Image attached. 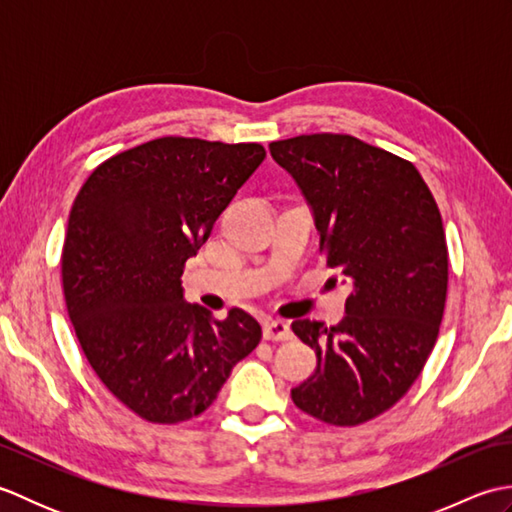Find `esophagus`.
Segmentation results:
<instances>
[{"mask_svg": "<svg viewBox=\"0 0 512 512\" xmlns=\"http://www.w3.org/2000/svg\"><path fill=\"white\" fill-rule=\"evenodd\" d=\"M264 339L266 341H290L292 339L290 323H286V321H266Z\"/></svg>", "mask_w": 512, "mask_h": 512, "instance_id": "esophagus-1", "label": "esophagus"}]
</instances>
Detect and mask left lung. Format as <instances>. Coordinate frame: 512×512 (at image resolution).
<instances>
[{"instance_id":"left-lung-1","label":"left lung","mask_w":512,"mask_h":512,"mask_svg":"<svg viewBox=\"0 0 512 512\" xmlns=\"http://www.w3.org/2000/svg\"><path fill=\"white\" fill-rule=\"evenodd\" d=\"M312 206L328 268L352 295L339 325L297 319L317 369L290 391L308 416L356 427L416 383L438 341L449 250L436 200L409 160L347 134L270 143Z\"/></svg>"}]
</instances>
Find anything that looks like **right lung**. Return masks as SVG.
I'll use <instances>...</instances> for the list:
<instances>
[{
  "mask_svg": "<svg viewBox=\"0 0 512 512\" xmlns=\"http://www.w3.org/2000/svg\"><path fill=\"white\" fill-rule=\"evenodd\" d=\"M264 158L259 143L156 138L101 162L72 204L61 277L76 339L147 422L200 416L262 339L244 310L220 321L184 301L180 277Z\"/></svg>",
  "mask_w": 512,
  "mask_h": 512,
  "instance_id": "right-lung-1",
  "label": "right lung"
}]
</instances>
